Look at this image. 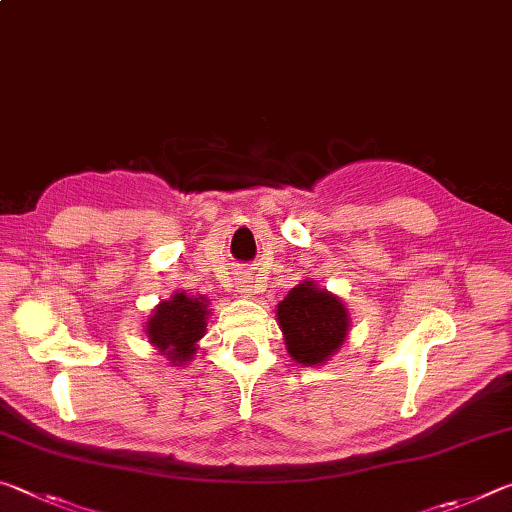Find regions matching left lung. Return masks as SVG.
<instances>
[{"instance_id": "1", "label": "left lung", "mask_w": 512, "mask_h": 512, "mask_svg": "<svg viewBox=\"0 0 512 512\" xmlns=\"http://www.w3.org/2000/svg\"><path fill=\"white\" fill-rule=\"evenodd\" d=\"M277 320L289 354L302 366H316L332 357L345 341L350 323L343 302L316 289L314 282H302L287 293L277 305Z\"/></svg>"}]
</instances>
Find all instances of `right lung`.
Instances as JSON below:
<instances>
[{"instance_id": "add662e5", "label": "right lung", "mask_w": 512, "mask_h": 512, "mask_svg": "<svg viewBox=\"0 0 512 512\" xmlns=\"http://www.w3.org/2000/svg\"><path fill=\"white\" fill-rule=\"evenodd\" d=\"M207 311L201 298H189L185 293H173L171 300H164L155 309L153 318L146 325L149 341L158 348L173 366H180L194 357L196 341L205 334Z\"/></svg>"}]
</instances>
